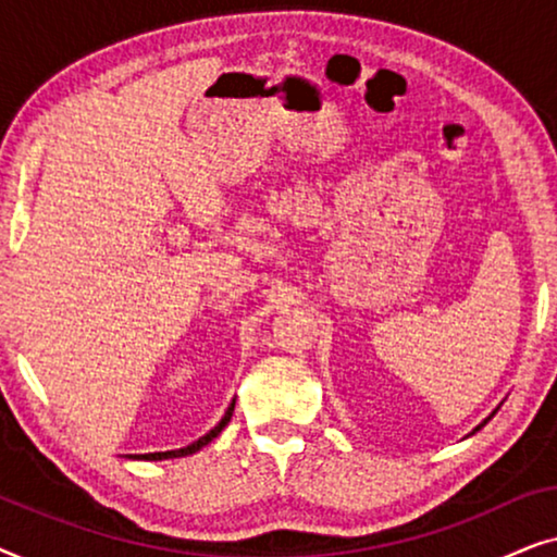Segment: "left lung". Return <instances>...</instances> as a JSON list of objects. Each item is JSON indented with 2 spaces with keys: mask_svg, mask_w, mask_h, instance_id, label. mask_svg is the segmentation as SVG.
Instances as JSON below:
<instances>
[{
  "mask_svg": "<svg viewBox=\"0 0 557 557\" xmlns=\"http://www.w3.org/2000/svg\"><path fill=\"white\" fill-rule=\"evenodd\" d=\"M494 413H497V408H494V410H492V416H494ZM492 416H490V418H492ZM490 418H484V421H482V423H479L474 431H479V429H482V425H486V421H490ZM474 431H471V433H474Z\"/></svg>",
  "mask_w": 557,
  "mask_h": 557,
  "instance_id": "left-lung-1",
  "label": "left lung"
}]
</instances>
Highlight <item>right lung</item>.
I'll return each instance as SVG.
<instances>
[{"label": "right lung", "instance_id": "1", "mask_svg": "<svg viewBox=\"0 0 557 557\" xmlns=\"http://www.w3.org/2000/svg\"><path fill=\"white\" fill-rule=\"evenodd\" d=\"M233 408H235V400L231 403V406H227L225 416L220 418V423L215 425V429H210L208 433H205V436H200V438H197V441H193V444L185 446V448H174V451H154V454H134V456H128V459H139V461H164V459H180V456L197 454V451H200L202 446H208L212 438H218V436H220V431L225 429L227 421H231V416H233Z\"/></svg>", "mask_w": 557, "mask_h": 557}]
</instances>
